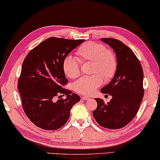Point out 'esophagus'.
Masks as SVG:
<instances>
[{"mask_svg":"<svg viewBox=\"0 0 160 160\" xmlns=\"http://www.w3.org/2000/svg\"><path fill=\"white\" fill-rule=\"evenodd\" d=\"M82 100H89V98H89V97H87V96H82Z\"/></svg>","mask_w":160,"mask_h":160,"instance_id":"esophagus-1","label":"esophagus"}]
</instances>
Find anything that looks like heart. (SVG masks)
Listing matches in <instances>:
<instances>
[{
  "instance_id": "b5f03b06",
  "label": "heart",
  "mask_w": 160,
  "mask_h": 160,
  "mask_svg": "<svg viewBox=\"0 0 160 160\" xmlns=\"http://www.w3.org/2000/svg\"><path fill=\"white\" fill-rule=\"evenodd\" d=\"M78 59L92 62L91 76L80 78L74 83L77 93L88 96L93 93L103 83V78L109 81L114 77L117 69V58L113 50L107 48L105 45L94 41L82 44L76 51ZM64 74L70 78H77L80 74L79 62L77 58L67 56L62 62Z\"/></svg>"
}]
</instances>
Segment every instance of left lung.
<instances>
[{"label":"left lung","mask_w":160,"mask_h":160,"mask_svg":"<svg viewBox=\"0 0 160 160\" xmlns=\"http://www.w3.org/2000/svg\"><path fill=\"white\" fill-rule=\"evenodd\" d=\"M101 40L112 48L118 64L112 80L101 89L112 98L107 104L96 98L98 105L93 115L101 127L118 129L127 125L139 110L144 95L143 72L138 58L121 41L112 38Z\"/></svg>","instance_id":"8db88e82"}]
</instances>
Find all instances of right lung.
Returning <instances> with one entry per match:
<instances>
[{
    "mask_svg": "<svg viewBox=\"0 0 160 160\" xmlns=\"http://www.w3.org/2000/svg\"><path fill=\"white\" fill-rule=\"evenodd\" d=\"M85 40L50 37L31 50L22 63L18 88L22 108L36 127L56 130L66 124L73 105L80 97L64 88L68 81L62 62L69 53ZM62 95H67L65 99ZM55 97L58 99L54 102Z\"/></svg>",
    "mask_w": 160,
    "mask_h": 160,
    "instance_id": "add662e5",
    "label": "right lung"
}]
</instances>
